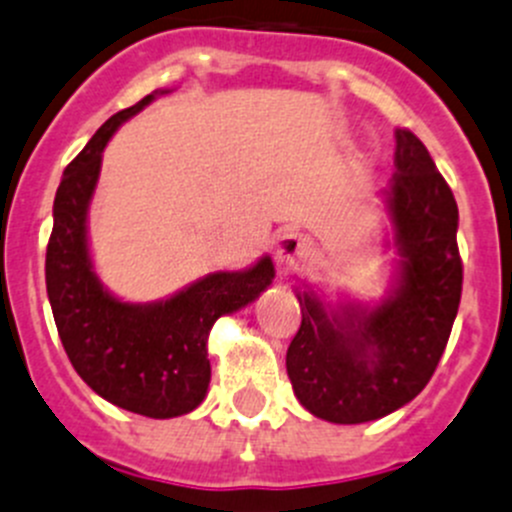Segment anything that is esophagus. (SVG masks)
Here are the masks:
<instances>
[{
  "instance_id": "obj_1",
  "label": "esophagus",
  "mask_w": 512,
  "mask_h": 512,
  "mask_svg": "<svg viewBox=\"0 0 512 512\" xmlns=\"http://www.w3.org/2000/svg\"><path fill=\"white\" fill-rule=\"evenodd\" d=\"M305 255H308V242H305L303 234L293 232V229H285V232L278 234V240H275V262H278L280 270H290Z\"/></svg>"
}]
</instances>
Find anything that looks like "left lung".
<instances>
[{"mask_svg": "<svg viewBox=\"0 0 512 512\" xmlns=\"http://www.w3.org/2000/svg\"><path fill=\"white\" fill-rule=\"evenodd\" d=\"M394 176L384 191L396 247L389 293L376 305H326L298 293V333L285 366L310 414L333 424L381 419L432 379L462 295L457 202L424 143L396 128Z\"/></svg>", "mask_w": 512, "mask_h": 512, "instance_id": "8db88e82", "label": "left lung"}]
</instances>
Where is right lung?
I'll use <instances>...</instances> for the list:
<instances>
[{"instance_id": "obj_1", "label": "right lung", "mask_w": 512, "mask_h": 512, "mask_svg": "<svg viewBox=\"0 0 512 512\" xmlns=\"http://www.w3.org/2000/svg\"><path fill=\"white\" fill-rule=\"evenodd\" d=\"M156 90L98 128L62 174L52 207L45 280L55 326L80 379L105 401L151 419L189 414L212 379L207 338L214 321L245 308L275 278L270 257L237 272H212L156 303H123L103 288L88 247V207L105 143L143 111Z\"/></svg>"}]
</instances>
